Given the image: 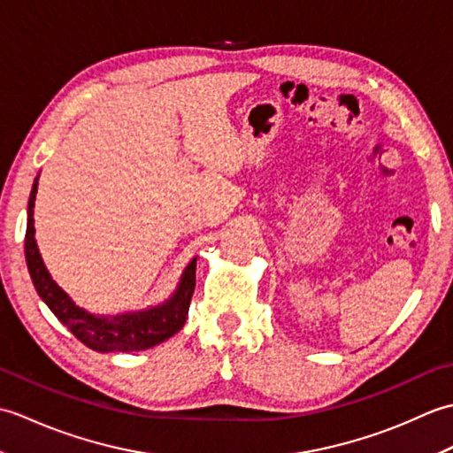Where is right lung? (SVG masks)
Here are the masks:
<instances>
[{"label":"right lung","mask_w":453,"mask_h":453,"mask_svg":"<svg viewBox=\"0 0 453 453\" xmlns=\"http://www.w3.org/2000/svg\"><path fill=\"white\" fill-rule=\"evenodd\" d=\"M36 187L38 177L35 179L27 211L28 218L25 234V258L28 274L33 278L38 296L50 307V311L58 317V321H62L73 333L75 339H80L85 346H89V349L97 352H134L151 349V346L167 341L169 336L182 329L196 286V258H192L190 265L187 266L175 296L167 303L151 307L148 311L112 317V319L95 317L75 305L62 288L52 280L42 263L41 253H38L33 226Z\"/></svg>","instance_id":"obj_1"}]
</instances>
